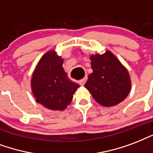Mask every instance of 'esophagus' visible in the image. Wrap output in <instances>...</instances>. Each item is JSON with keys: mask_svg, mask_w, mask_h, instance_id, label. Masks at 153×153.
I'll return each instance as SVG.
<instances>
[{"mask_svg": "<svg viewBox=\"0 0 153 153\" xmlns=\"http://www.w3.org/2000/svg\"><path fill=\"white\" fill-rule=\"evenodd\" d=\"M86 80H87V77H84L83 79H81V80H78V84L83 86V85L85 84V82H86Z\"/></svg>", "mask_w": 153, "mask_h": 153, "instance_id": "1", "label": "esophagus"}]
</instances>
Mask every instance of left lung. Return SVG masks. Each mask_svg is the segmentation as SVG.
<instances>
[{
	"mask_svg": "<svg viewBox=\"0 0 153 153\" xmlns=\"http://www.w3.org/2000/svg\"><path fill=\"white\" fill-rule=\"evenodd\" d=\"M93 73L88 75L85 87L98 104L104 107L117 105L131 91L128 71L116 56L107 50L89 56Z\"/></svg>",
	"mask_w": 153,
	"mask_h": 153,
	"instance_id": "8db88e82",
	"label": "left lung"
}]
</instances>
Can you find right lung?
Instances as JSON below:
<instances>
[{
	"label": "right lung",
	"instance_id": "obj_1",
	"mask_svg": "<svg viewBox=\"0 0 153 153\" xmlns=\"http://www.w3.org/2000/svg\"><path fill=\"white\" fill-rule=\"evenodd\" d=\"M64 59L55 50L40 59L31 77V89L36 101L48 109L63 111L72 102L80 85L69 80L62 67Z\"/></svg>",
	"mask_w": 153,
	"mask_h": 153
}]
</instances>
